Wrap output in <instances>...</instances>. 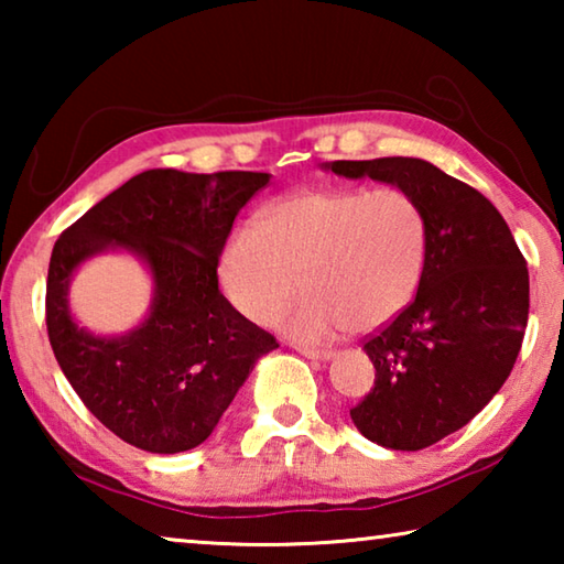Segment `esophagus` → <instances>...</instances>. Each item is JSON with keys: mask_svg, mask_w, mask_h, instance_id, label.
Returning a JSON list of instances; mask_svg holds the SVG:
<instances>
[{"mask_svg": "<svg viewBox=\"0 0 564 564\" xmlns=\"http://www.w3.org/2000/svg\"><path fill=\"white\" fill-rule=\"evenodd\" d=\"M295 350L301 352V356H305V358H311V360H330L333 356H336V352L333 350H318V348H308V346H295Z\"/></svg>", "mask_w": 564, "mask_h": 564, "instance_id": "34e87169", "label": "esophagus"}]
</instances>
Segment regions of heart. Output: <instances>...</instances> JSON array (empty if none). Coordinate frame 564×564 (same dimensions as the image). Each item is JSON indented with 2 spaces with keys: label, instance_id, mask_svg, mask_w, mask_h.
<instances>
[{
  "label": "heart",
  "instance_id": "b5f03b06",
  "mask_svg": "<svg viewBox=\"0 0 564 564\" xmlns=\"http://www.w3.org/2000/svg\"><path fill=\"white\" fill-rule=\"evenodd\" d=\"M427 259L423 208L400 188H303L228 234L218 256L226 299L303 340L373 330L408 308Z\"/></svg>",
  "mask_w": 564,
  "mask_h": 564
}]
</instances>
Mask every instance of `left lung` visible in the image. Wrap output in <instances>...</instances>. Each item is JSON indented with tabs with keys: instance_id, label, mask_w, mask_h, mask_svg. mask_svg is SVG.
<instances>
[{
	"instance_id": "obj_1",
	"label": "left lung",
	"mask_w": 564,
	"mask_h": 564,
	"mask_svg": "<svg viewBox=\"0 0 564 564\" xmlns=\"http://www.w3.org/2000/svg\"><path fill=\"white\" fill-rule=\"evenodd\" d=\"M346 178L405 191L427 221L415 301L366 340L376 386L352 423L390 451H423L460 431L508 380L528 328V263L488 198L431 161H326Z\"/></svg>"
}]
</instances>
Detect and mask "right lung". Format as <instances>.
<instances>
[{
	"label": "right lung",
	"mask_w": 564,
	"mask_h": 564,
	"mask_svg": "<svg viewBox=\"0 0 564 564\" xmlns=\"http://www.w3.org/2000/svg\"><path fill=\"white\" fill-rule=\"evenodd\" d=\"M261 171L186 174L151 169L91 206L54 243L46 330L76 395L123 443L149 453L202 445L256 360L279 348L218 291V256L234 218L269 184ZM119 250L150 271L152 305L139 327L99 337L68 305L73 273Z\"/></svg>",
	"instance_id": "obj_1"
}]
</instances>
